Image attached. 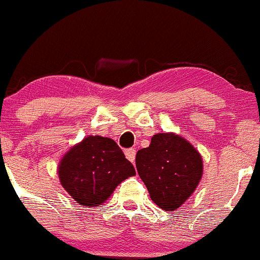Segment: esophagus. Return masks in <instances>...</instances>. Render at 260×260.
I'll return each instance as SVG.
<instances>
[{
    "mask_svg": "<svg viewBox=\"0 0 260 260\" xmlns=\"http://www.w3.org/2000/svg\"><path fill=\"white\" fill-rule=\"evenodd\" d=\"M124 154L131 163H133V161H135V159H136V150L135 149H127L124 151Z\"/></svg>",
    "mask_w": 260,
    "mask_h": 260,
    "instance_id": "1",
    "label": "esophagus"
}]
</instances>
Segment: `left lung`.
I'll list each match as a JSON object with an SVG mask.
<instances>
[{"mask_svg":"<svg viewBox=\"0 0 260 260\" xmlns=\"http://www.w3.org/2000/svg\"><path fill=\"white\" fill-rule=\"evenodd\" d=\"M136 168L151 200L169 212L178 209L198 187L203 159L185 138L174 133H157L149 147L138 150Z\"/></svg>","mask_w":260,"mask_h":260,"instance_id":"8db88e82","label":"left lung"}]
</instances>
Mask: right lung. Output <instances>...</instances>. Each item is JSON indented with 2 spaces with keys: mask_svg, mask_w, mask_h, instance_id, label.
Here are the masks:
<instances>
[{
  "mask_svg": "<svg viewBox=\"0 0 260 260\" xmlns=\"http://www.w3.org/2000/svg\"><path fill=\"white\" fill-rule=\"evenodd\" d=\"M135 167L111 138L89 136L65 154L59 166L62 187L78 204L99 207Z\"/></svg>",
  "mask_w": 260,
  "mask_h": 260,
  "instance_id": "1",
  "label": "right lung"
}]
</instances>
